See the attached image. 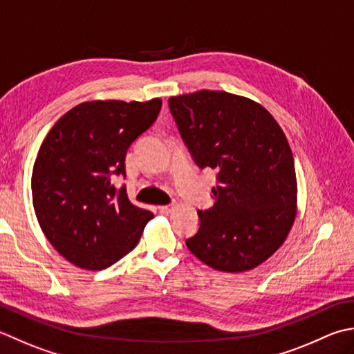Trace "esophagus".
Segmentation results:
<instances>
[{
  "mask_svg": "<svg viewBox=\"0 0 354 354\" xmlns=\"http://www.w3.org/2000/svg\"><path fill=\"white\" fill-rule=\"evenodd\" d=\"M171 210H173V205H161V207H159V212H161L162 214H169V213H171Z\"/></svg>",
  "mask_w": 354,
  "mask_h": 354,
  "instance_id": "1",
  "label": "esophagus"
}]
</instances>
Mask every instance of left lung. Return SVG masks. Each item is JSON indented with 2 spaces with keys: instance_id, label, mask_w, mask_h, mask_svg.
<instances>
[{
  "instance_id": "left-lung-1",
  "label": "left lung",
  "mask_w": 354,
  "mask_h": 354,
  "mask_svg": "<svg viewBox=\"0 0 354 354\" xmlns=\"http://www.w3.org/2000/svg\"><path fill=\"white\" fill-rule=\"evenodd\" d=\"M169 107L196 164L218 171L216 203L198 210L199 230L187 247L219 272L256 268L283 244L297 213L286 133L259 102L223 90L171 96Z\"/></svg>"
}]
</instances>
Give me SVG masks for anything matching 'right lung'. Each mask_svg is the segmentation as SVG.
Returning <instances> with one entry per match:
<instances>
[{"label": "right lung", "instance_id": "obj_1", "mask_svg": "<svg viewBox=\"0 0 354 354\" xmlns=\"http://www.w3.org/2000/svg\"><path fill=\"white\" fill-rule=\"evenodd\" d=\"M162 100L86 101L55 122L32 171V201L41 230L62 258L104 270L133 250L153 213L116 192L126 153L159 115Z\"/></svg>", "mask_w": 354, "mask_h": 354}]
</instances>
